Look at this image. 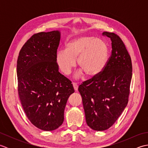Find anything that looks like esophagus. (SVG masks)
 I'll list each match as a JSON object with an SVG mask.
<instances>
[{
    "label": "esophagus",
    "instance_id": "obj_1",
    "mask_svg": "<svg viewBox=\"0 0 148 148\" xmlns=\"http://www.w3.org/2000/svg\"><path fill=\"white\" fill-rule=\"evenodd\" d=\"M72 84H73V86H74V88L75 90V91H77V90H78L77 84L76 83H72Z\"/></svg>",
    "mask_w": 148,
    "mask_h": 148
}]
</instances>
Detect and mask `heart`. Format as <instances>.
<instances>
[{"label":"heart","mask_w":148,"mask_h":148,"mask_svg":"<svg viewBox=\"0 0 148 148\" xmlns=\"http://www.w3.org/2000/svg\"><path fill=\"white\" fill-rule=\"evenodd\" d=\"M109 51L106 43L93 37H80L66 45V49L56 55V62L63 73L69 75L76 65V59L82 69L76 76L85 72L88 76H95L105 68Z\"/></svg>","instance_id":"b5f03b06"}]
</instances>
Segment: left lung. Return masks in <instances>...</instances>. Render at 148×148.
Segmentation results:
<instances>
[{"label":"left lung","instance_id":"obj_1","mask_svg":"<svg viewBox=\"0 0 148 148\" xmlns=\"http://www.w3.org/2000/svg\"><path fill=\"white\" fill-rule=\"evenodd\" d=\"M102 35L111 40V55L100 74L78 88L86 123L97 131L111 127L126 108L132 76L130 56L120 37L108 32Z\"/></svg>","mask_w":148,"mask_h":148}]
</instances>
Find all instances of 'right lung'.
Returning <instances> with one entry per match:
<instances>
[{
  "mask_svg": "<svg viewBox=\"0 0 148 148\" xmlns=\"http://www.w3.org/2000/svg\"><path fill=\"white\" fill-rule=\"evenodd\" d=\"M58 30L35 34L25 43L17 60L18 92L28 119L40 130L52 131L64 122L67 101L74 92L56 62Z\"/></svg>",
  "mask_w": 148,
  "mask_h": 148,
  "instance_id": "add662e5",
  "label": "right lung"
}]
</instances>
